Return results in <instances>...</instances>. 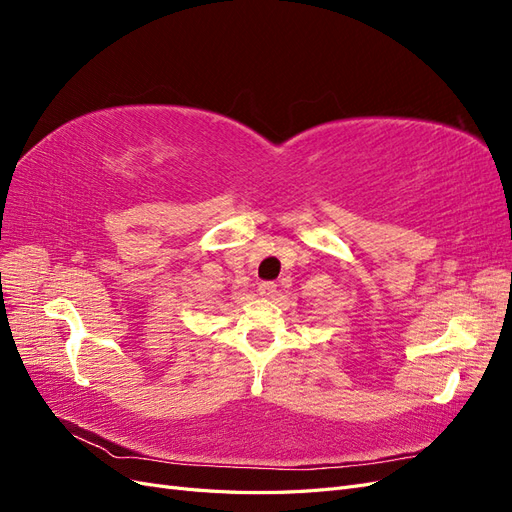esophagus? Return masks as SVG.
<instances>
[{"instance_id": "obj_1", "label": "esophagus", "mask_w": 512, "mask_h": 512, "mask_svg": "<svg viewBox=\"0 0 512 512\" xmlns=\"http://www.w3.org/2000/svg\"><path fill=\"white\" fill-rule=\"evenodd\" d=\"M277 290H275V284L273 282H260L258 284V294L260 297H265V299H269V297H273Z\"/></svg>"}]
</instances>
